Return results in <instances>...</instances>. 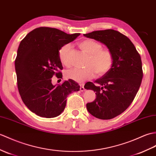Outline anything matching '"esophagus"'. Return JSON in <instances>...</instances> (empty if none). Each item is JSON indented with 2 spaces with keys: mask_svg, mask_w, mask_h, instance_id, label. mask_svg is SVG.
Listing matches in <instances>:
<instances>
[{
  "mask_svg": "<svg viewBox=\"0 0 156 156\" xmlns=\"http://www.w3.org/2000/svg\"><path fill=\"white\" fill-rule=\"evenodd\" d=\"M80 91L83 92V91H84V85H83V84H80Z\"/></svg>",
  "mask_w": 156,
  "mask_h": 156,
  "instance_id": "esophagus-1",
  "label": "esophagus"
}]
</instances>
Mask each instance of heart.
<instances>
[{"mask_svg": "<svg viewBox=\"0 0 156 156\" xmlns=\"http://www.w3.org/2000/svg\"><path fill=\"white\" fill-rule=\"evenodd\" d=\"M78 46L83 52L89 55L86 64L87 67L84 69L73 68L66 71L65 76L67 78L82 83L86 80L93 78L96 74L98 76H102L111 70L114 62V56L110 49L103 48L100 42L92 39L83 40ZM70 49L71 45L67 44L62 46L58 51L60 62L68 68L72 65Z\"/></svg>", "mask_w": 156, "mask_h": 156, "instance_id": "1", "label": "heart"}]
</instances>
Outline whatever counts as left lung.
I'll list each match as a JSON object with an SVG mask.
<instances>
[{"instance_id": "left-lung-1", "label": "left lung", "mask_w": 156, "mask_h": 156, "mask_svg": "<svg viewBox=\"0 0 156 156\" xmlns=\"http://www.w3.org/2000/svg\"><path fill=\"white\" fill-rule=\"evenodd\" d=\"M84 36L103 43L114 56L111 70L97 79L96 84L88 82L84 85L96 95L94 101L86 104L87 110L97 118H114L127 109L138 92L143 78L140 55L126 36L112 29Z\"/></svg>"}]
</instances>
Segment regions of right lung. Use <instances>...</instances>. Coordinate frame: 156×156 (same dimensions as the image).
<instances>
[{"label": "right lung", "instance_id": "add662e5", "mask_svg": "<svg viewBox=\"0 0 156 156\" xmlns=\"http://www.w3.org/2000/svg\"><path fill=\"white\" fill-rule=\"evenodd\" d=\"M79 35L39 27L29 32L20 43L15 60L18 89L26 106L39 116L59 115L66 107L67 96L80 90L78 83L71 79L62 84H52L54 75L62 78L60 48Z\"/></svg>", "mask_w": 156, "mask_h": 156}]
</instances>
